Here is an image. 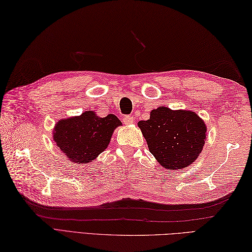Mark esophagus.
<instances>
[{
  "label": "esophagus",
  "mask_w": 252,
  "mask_h": 252,
  "mask_svg": "<svg viewBox=\"0 0 252 252\" xmlns=\"http://www.w3.org/2000/svg\"><path fill=\"white\" fill-rule=\"evenodd\" d=\"M123 122H124V124H126V125H130L134 122V120H133L132 116L127 115V116H124V118H123Z\"/></svg>",
  "instance_id": "esophagus-1"
}]
</instances>
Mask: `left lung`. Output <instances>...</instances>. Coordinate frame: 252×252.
Masks as SVG:
<instances>
[{"mask_svg":"<svg viewBox=\"0 0 252 252\" xmlns=\"http://www.w3.org/2000/svg\"><path fill=\"white\" fill-rule=\"evenodd\" d=\"M150 152L163 168H186L198 158L206 138L204 122L194 112L159 107L150 120L140 121Z\"/></svg>","mask_w":252,"mask_h":252,"instance_id":"obj_1","label":"left lung"}]
</instances>
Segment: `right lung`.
<instances>
[{"instance_id": "right-lung-1", "label": "right lung", "mask_w": 252, "mask_h": 252, "mask_svg": "<svg viewBox=\"0 0 252 252\" xmlns=\"http://www.w3.org/2000/svg\"><path fill=\"white\" fill-rule=\"evenodd\" d=\"M122 125L113 114L99 118L93 111L61 120L54 128L53 139L59 149L75 163L93 160L107 149L113 130Z\"/></svg>"}]
</instances>
